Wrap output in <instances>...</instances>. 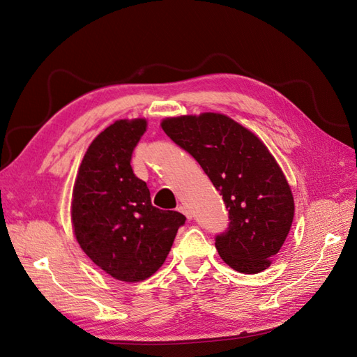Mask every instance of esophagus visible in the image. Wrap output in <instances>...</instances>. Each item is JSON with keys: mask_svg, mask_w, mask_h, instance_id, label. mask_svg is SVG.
<instances>
[{"mask_svg": "<svg viewBox=\"0 0 357 357\" xmlns=\"http://www.w3.org/2000/svg\"><path fill=\"white\" fill-rule=\"evenodd\" d=\"M178 211L185 214L189 220L192 219V211H190V208H189V207H186V205H180V207H178Z\"/></svg>", "mask_w": 357, "mask_h": 357, "instance_id": "34e87169", "label": "esophagus"}]
</instances>
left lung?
Returning a JSON list of instances; mask_svg holds the SVG:
<instances>
[{
	"mask_svg": "<svg viewBox=\"0 0 357 357\" xmlns=\"http://www.w3.org/2000/svg\"><path fill=\"white\" fill-rule=\"evenodd\" d=\"M165 134L195 158L229 211L215 248L232 269L257 274L271 265L294 220V197L274 156L248 129L218 113L162 122Z\"/></svg>",
	"mask_w": 357,
	"mask_h": 357,
	"instance_id": "left-lung-1",
	"label": "left lung"
}]
</instances>
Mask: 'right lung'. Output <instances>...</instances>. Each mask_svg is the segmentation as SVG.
Returning <instances> with one entry per match:
<instances>
[{"mask_svg": "<svg viewBox=\"0 0 357 357\" xmlns=\"http://www.w3.org/2000/svg\"><path fill=\"white\" fill-rule=\"evenodd\" d=\"M144 119L117 121L86 152L73 190L71 219L83 252L107 274L134 283L165 262L180 226L178 211L159 210L131 167Z\"/></svg>", "mask_w": 357, "mask_h": 357, "instance_id": "add662e5", "label": "right lung"}]
</instances>
